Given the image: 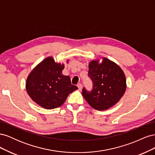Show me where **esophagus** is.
Here are the masks:
<instances>
[{"label":"esophagus","instance_id":"34e87169","mask_svg":"<svg viewBox=\"0 0 155 155\" xmlns=\"http://www.w3.org/2000/svg\"><path fill=\"white\" fill-rule=\"evenodd\" d=\"M78 89L79 91H81L82 90V88H83V85H82V84H81V83H79L78 85Z\"/></svg>","mask_w":155,"mask_h":155}]
</instances>
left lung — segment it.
Returning <instances> with one entry per match:
<instances>
[{
	"label": "left lung",
	"instance_id": "obj_1",
	"mask_svg": "<svg viewBox=\"0 0 155 155\" xmlns=\"http://www.w3.org/2000/svg\"><path fill=\"white\" fill-rule=\"evenodd\" d=\"M88 76L93 83L91 91L84 87L82 94L92 107L104 110L114 105L124 94L126 79L123 70L115 63L104 58L101 63L94 60L88 64Z\"/></svg>",
	"mask_w": 155,
	"mask_h": 155
}]
</instances>
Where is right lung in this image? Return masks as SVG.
<instances>
[{"label": "right lung", "mask_w": 155, "mask_h": 155, "mask_svg": "<svg viewBox=\"0 0 155 155\" xmlns=\"http://www.w3.org/2000/svg\"><path fill=\"white\" fill-rule=\"evenodd\" d=\"M64 64L55 63L52 58L44 59L27 78L28 94L36 104L46 109L62 105L70 93L78 87L71 84L68 76H64Z\"/></svg>", "instance_id": "right-lung-1"}]
</instances>
